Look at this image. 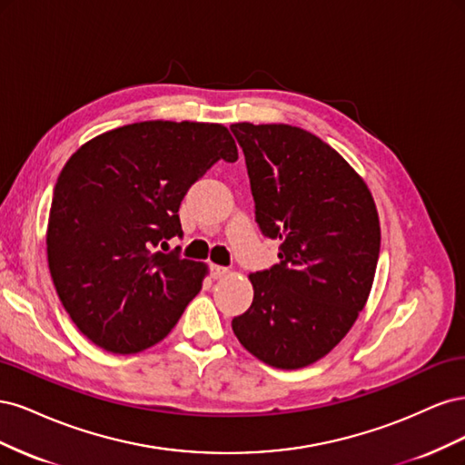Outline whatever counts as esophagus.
Returning a JSON list of instances; mask_svg holds the SVG:
<instances>
[{
    "instance_id": "obj_1",
    "label": "esophagus",
    "mask_w": 465,
    "mask_h": 465,
    "mask_svg": "<svg viewBox=\"0 0 465 465\" xmlns=\"http://www.w3.org/2000/svg\"><path fill=\"white\" fill-rule=\"evenodd\" d=\"M227 273H229L227 267H223V265H211V277H213V279L224 277Z\"/></svg>"
}]
</instances>
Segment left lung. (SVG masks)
Instances as JSON below:
<instances>
[{
  "instance_id": "8db88e82",
  "label": "left lung",
  "mask_w": 465,
  "mask_h": 465,
  "mask_svg": "<svg viewBox=\"0 0 465 465\" xmlns=\"http://www.w3.org/2000/svg\"><path fill=\"white\" fill-rule=\"evenodd\" d=\"M231 130L260 229L281 241V263L248 275L254 301L232 331L270 367L302 369L343 340L369 301L380 254L376 203L362 176L314 134L250 122Z\"/></svg>"
}]
</instances>
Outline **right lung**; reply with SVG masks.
Masks as SVG:
<instances>
[{
  "label": "right lung",
  "mask_w": 465,
  "mask_h": 465,
  "mask_svg": "<svg viewBox=\"0 0 465 465\" xmlns=\"http://www.w3.org/2000/svg\"><path fill=\"white\" fill-rule=\"evenodd\" d=\"M219 159H238L229 128L188 120L122 125L67 159L50 205L48 267L96 347L134 355L159 343L202 291L207 263L154 248L182 234L180 202Z\"/></svg>",
  "instance_id": "obj_1"
}]
</instances>
